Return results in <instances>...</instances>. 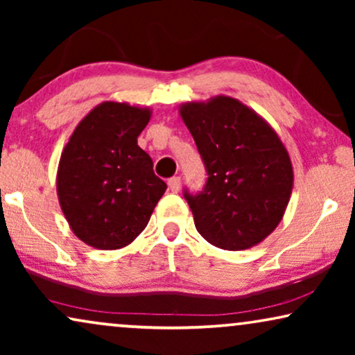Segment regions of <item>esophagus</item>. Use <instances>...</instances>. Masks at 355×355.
Masks as SVG:
<instances>
[{
  "label": "esophagus",
  "instance_id": "esophagus-1",
  "mask_svg": "<svg viewBox=\"0 0 355 355\" xmlns=\"http://www.w3.org/2000/svg\"><path fill=\"white\" fill-rule=\"evenodd\" d=\"M168 186H169V191L171 192H179V189H181V178H171L168 181Z\"/></svg>",
  "mask_w": 355,
  "mask_h": 355
}]
</instances>
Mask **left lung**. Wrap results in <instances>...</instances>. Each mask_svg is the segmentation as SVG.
Here are the masks:
<instances>
[{"label": "left lung", "mask_w": 355, "mask_h": 355, "mask_svg": "<svg viewBox=\"0 0 355 355\" xmlns=\"http://www.w3.org/2000/svg\"><path fill=\"white\" fill-rule=\"evenodd\" d=\"M179 114L207 166L205 189L186 192L197 231L210 244L244 250L283 220L294 171L276 130L259 113L226 95L187 101Z\"/></svg>", "instance_id": "obj_1"}]
</instances>
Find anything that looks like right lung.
<instances>
[{"label":"right lung","mask_w":355,"mask_h":355,"mask_svg":"<svg viewBox=\"0 0 355 355\" xmlns=\"http://www.w3.org/2000/svg\"><path fill=\"white\" fill-rule=\"evenodd\" d=\"M152 110L103 101L77 124L62 148L56 192L72 232L87 245L118 250L148 225L166 184L137 145Z\"/></svg>","instance_id":"add662e5"}]
</instances>
